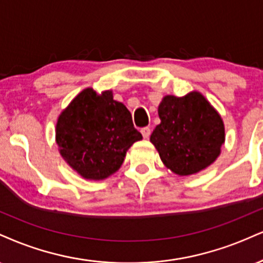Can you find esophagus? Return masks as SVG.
Here are the masks:
<instances>
[{
  "instance_id": "esophagus-1",
  "label": "esophagus",
  "mask_w": 263,
  "mask_h": 263,
  "mask_svg": "<svg viewBox=\"0 0 263 263\" xmlns=\"http://www.w3.org/2000/svg\"><path fill=\"white\" fill-rule=\"evenodd\" d=\"M141 134H142V136H143V138L147 140V138H149V136H151V128L149 127L141 128Z\"/></svg>"
}]
</instances>
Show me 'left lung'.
<instances>
[{"mask_svg": "<svg viewBox=\"0 0 263 263\" xmlns=\"http://www.w3.org/2000/svg\"><path fill=\"white\" fill-rule=\"evenodd\" d=\"M158 114L160 123L151 142L172 172L191 175L217 159L224 143V125L202 94L192 91L181 98L164 97Z\"/></svg>", "mask_w": 263, "mask_h": 263, "instance_id": "left-lung-1", "label": "left lung"}]
</instances>
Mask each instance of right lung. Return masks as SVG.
Listing matches in <instances>:
<instances>
[{
  "label": "right lung",
  "instance_id": "1",
  "mask_svg": "<svg viewBox=\"0 0 263 263\" xmlns=\"http://www.w3.org/2000/svg\"><path fill=\"white\" fill-rule=\"evenodd\" d=\"M142 135L131 112L110 90L81 91L60 115L56 143L63 159L85 179L103 180L119 170L126 152Z\"/></svg>",
  "mask_w": 263,
  "mask_h": 263
}]
</instances>
